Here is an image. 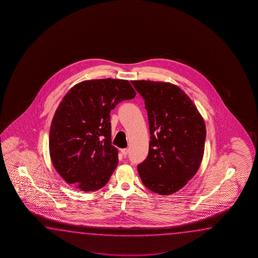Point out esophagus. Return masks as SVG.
I'll list each match as a JSON object with an SVG mask.
<instances>
[{
	"instance_id": "esophagus-1",
	"label": "esophagus",
	"mask_w": 258,
	"mask_h": 258,
	"mask_svg": "<svg viewBox=\"0 0 258 258\" xmlns=\"http://www.w3.org/2000/svg\"><path fill=\"white\" fill-rule=\"evenodd\" d=\"M121 153L123 156H126L127 154H128V149L127 148H122V149H121Z\"/></svg>"
}]
</instances>
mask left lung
<instances>
[{
	"label": "left lung",
	"mask_w": 258,
	"mask_h": 258,
	"mask_svg": "<svg viewBox=\"0 0 258 258\" xmlns=\"http://www.w3.org/2000/svg\"><path fill=\"white\" fill-rule=\"evenodd\" d=\"M145 99L150 142L137 166L144 185L169 196L190 181L203 159L206 125L191 99L170 83L131 81Z\"/></svg>",
	"instance_id": "1"
}]
</instances>
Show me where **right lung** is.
I'll use <instances>...</instances> for the list:
<instances>
[{
	"label": "right lung",
	"mask_w": 258,
	"mask_h": 258,
	"mask_svg": "<svg viewBox=\"0 0 258 258\" xmlns=\"http://www.w3.org/2000/svg\"><path fill=\"white\" fill-rule=\"evenodd\" d=\"M136 91L121 79H95L77 84L55 111L49 129L50 159L70 185L83 192L104 186L118 165L111 145L110 110Z\"/></svg>",
	"instance_id": "add662e5"
}]
</instances>
